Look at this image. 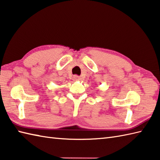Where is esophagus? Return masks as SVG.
<instances>
[{
    "label": "esophagus",
    "mask_w": 160,
    "mask_h": 160,
    "mask_svg": "<svg viewBox=\"0 0 160 160\" xmlns=\"http://www.w3.org/2000/svg\"><path fill=\"white\" fill-rule=\"evenodd\" d=\"M80 79H81V78L79 76L75 75V76L73 77V80L74 81H79V80H80Z\"/></svg>",
    "instance_id": "34e87169"
}]
</instances>
